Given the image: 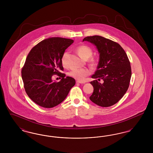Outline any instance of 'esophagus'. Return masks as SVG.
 Instances as JSON below:
<instances>
[{
    "label": "esophagus",
    "mask_w": 153,
    "mask_h": 153,
    "mask_svg": "<svg viewBox=\"0 0 153 153\" xmlns=\"http://www.w3.org/2000/svg\"><path fill=\"white\" fill-rule=\"evenodd\" d=\"M76 82H77V83H79V84H85V82L81 81H77Z\"/></svg>",
    "instance_id": "34e87169"
}]
</instances>
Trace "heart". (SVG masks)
I'll return each instance as SVG.
<instances>
[{
	"mask_svg": "<svg viewBox=\"0 0 153 153\" xmlns=\"http://www.w3.org/2000/svg\"><path fill=\"white\" fill-rule=\"evenodd\" d=\"M77 51L79 54L80 57L84 59H88L90 58L93 54V51L92 49L87 45H81L77 48ZM68 52L65 51L61 58V62L64 66L67 65V61H66V57L68 55ZM90 65L95 67L97 65V61L95 58H91L89 60ZM91 74V71L88 69L83 68V69H74L71 70L69 72V75L76 80L82 81L84 80L85 78L89 76Z\"/></svg>",
	"mask_w": 153,
	"mask_h": 153,
	"instance_id": "heart-1",
	"label": "heart"
}]
</instances>
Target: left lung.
Returning <instances> with one entry per match:
<instances>
[{
	"instance_id": "obj_1",
	"label": "left lung",
	"mask_w": 153,
	"mask_h": 153,
	"mask_svg": "<svg viewBox=\"0 0 153 153\" xmlns=\"http://www.w3.org/2000/svg\"><path fill=\"white\" fill-rule=\"evenodd\" d=\"M84 41L95 45L100 53L97 69L92 76L96 80L91 82L94 92L89 99L102 107L112 106L123 97L129 87L131 77L129 59L122 47L111 39L94 36L84 38ZM100 79L104 81L102 84L98 82Z\"/></svg>"
}]
</instances>
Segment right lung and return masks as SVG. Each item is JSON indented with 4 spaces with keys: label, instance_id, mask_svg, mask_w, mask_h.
<instances>
[{
    "label": "right lung",
    "instance_id": "add662e5",
    "mask_svg": "<svg viewBox=\"0 0 153 153\" xmlns=\"http://www.w3.org/2000/svg\"><path fill=\"white\" fill-rule=\"evenodd\" d=\"M74 41L61 37L45 39L30 51L22 67V78L25 91L38 105L46 108L54 107L63 102L76 81L62 73L61 58L66 49ZM56 74L62 79L53 82Z\"/></svg>",
    "mask_w": 153,
    "mask_h": 153
}]
</instances>
